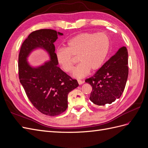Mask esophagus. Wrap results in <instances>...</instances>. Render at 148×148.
Listing matches in <instances>:
<instances>
[{
    "label": "esophagus",
    "mask_w": 148,
    "mask_h": 148,
    "mask_svg": "<svg viewBox=\"0 0 148 148\" xmlns=\"http://www.w3.org/2000/svg\"><path fill=\"white\" fill-rule=\"evenodd\" d=\"M84 82H83V81H82V80H78V84L80 85V84H82L83 83H84Z\"/></svg>",
    "instance_id": "34e87169"
}]
</instances>
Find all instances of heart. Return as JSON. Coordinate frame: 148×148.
Here are the masks:
<instances>
[{
	"mask_svg": "<svg viewBox=\"0 0 148 148\" xmlns=\"http://www.w3.org/2000/svg\"><path fill=\"white\" fill-rule=\"evenodd\" d=\"M110 47L108 36L104 33H83L69 40L65 48L57 49V62L66 73L73 70V57H77L79 64L73 71V77L82 78L91 70L96 71L104 65Z\"/></svg>",
	"mask_w": 148,
	"mask_h": 148,
	"instance_id": "b5f03b06",
	"label": "heart"
}]
</instances>
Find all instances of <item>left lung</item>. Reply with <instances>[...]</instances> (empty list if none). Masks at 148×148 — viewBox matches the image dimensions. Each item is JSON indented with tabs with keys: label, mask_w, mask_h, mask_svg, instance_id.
I'll use <instances>...</instances> for the list:
<instances>
[{
	"label": "left lung",
	"mask_w": 148,
	"mask_h": 148,
	"mask_svg": "<svg viewBox=\"0 0 148 148\" xmlns=\"http://www.w3.org/2000/svg\"><path fill=\"white\" fill-rule=\"evenodd\" d=\"M128 51L126 47L120 48L92 77L85 80L91 85L89 97L97 106L110 104L122 96L128 75Z\"/></svg>",
	"instance_id": "1"
}]
</instances>
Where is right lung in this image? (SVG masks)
Listing matches in <instances>:
<instances>
[{
  "label": "right lung",
  "mask_w": 148,
  "mask_h": 148,
  "mask_svg": "<svg viewBox=\"0 0 148 148\" xmlns=\"http://www.w3.org/2000/svg\"><path fill=\"white\" fill-rule=\"evenodd\" d=\"M63 33L51 29L33 31L23 42L18 56V73L23 86L32 104L42 114L55 116L62 114L68 106V95L78 86L58 66L54 43ZM42 49L49 60L41 65L33 66L27 60L33 51Z\"/></svg>",
  "instance_id": "right-lung-1"
}]
</instances>
